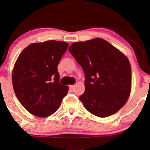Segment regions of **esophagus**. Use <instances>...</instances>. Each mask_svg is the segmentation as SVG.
I'll return each mask as SVG.
<instances>
[{"label":"esophagus","mask_w":150,"mask_h":150,"mask_svg":"<svg viewBox=\"0 0 150 150\" xmlns=\"http://www.w3.org/2000/svg\"><path fill=\"white\" fill-rule=\"evenodd\" d=\"M74 85H69V89L71 90H72L74 89Z\"/></svg>","instance_id":"obj_1"}]
</instances>
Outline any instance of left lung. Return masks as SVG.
Returning a JSON list of instances; mask_svg holds the SVG:
<instances>
[{"label":"left lung","mask_w":150,"mask_h":150,"mask_svg":"<svg viewBox=\"0 0 150 150\" xmlns=\"http://www.w3.org/2000/svg\"><path fill=\"white\" fill-rule=\"evenodd\" d=\"M68 50L85 73V91L79 99L86 109L100 117L117 112L130 93L128 58L100 38L73 43Z\"/></svg>","instance_id":"obj_1"}]
</instances>
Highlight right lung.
Returning a JSON list of instances; mask_svg holds the SVG:
<instances>
[{
  "mask_svg": "<svg viewBox=\"0 0 150 150\" xmlns=\"http://www.w3.org/2000/svg\"><path fill=\"white\" fill-rule=\"evenodd\" d=\"M68 46L54 40L34 43L18 57L12 83L16 97L30 113L40 117L50 115L67 95L68 87L59 83L57 66Z\"/></svg>",
  "mask_w": 150,
  "mask_h": 150,
  "instance_id": "obj_1",
  "label": "right lung"
}]
</instances>
